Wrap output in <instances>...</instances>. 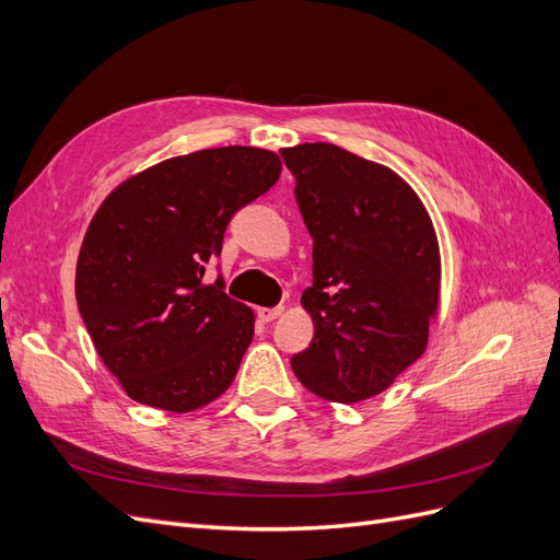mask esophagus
Instances as JSON below:
<instances>
[{"label": "esophagus", "mask_w": 560, "mask_h": 560, "mask_svg": "<svg viewBox=\"0 0 560 560\" xmlns=\"http://www.w3.org/2000/svg\"><path fill=\"white\" fill-rule=\"evenodd\" d=\"M282 315V306H276V308H259L257 311V317L261 319V322H266V325H268V322H273L276 317H280Z\"/></svg>", "instance_id": "34e87169"}]
</instances>
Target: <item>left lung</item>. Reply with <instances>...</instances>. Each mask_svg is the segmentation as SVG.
I'll return each instance as SVG.
<instances>
[{"instance_id":"obj_1","label":"left lung","mask_w":560,"mask_h":560,"mask_svg":"<svg viewBox=\"0 0 560 560\" xmlns=\"http://www.w3.org/2000/svg\"><path fill=\"white\" fill-rule=\"evenodd\" d=\"M280 156L313 238L301 303L315 336L292 369L319 397L369 399L428 346L442 278L430 214L399 175L343 147L306 142Z\"/></svg>"}]
</instances>
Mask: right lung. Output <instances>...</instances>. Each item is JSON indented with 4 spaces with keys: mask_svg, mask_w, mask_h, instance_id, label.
I'll list each match as a JSON object with an SVG mask.
<instances>
[{
    "mask_svg": "<svg viewBox=\"0 0 560 560\" xmlns=\"http://www.w3.org/2000/svg\"><path fill=\"white\" fill-rule=\"evenodd\" d=\"M273 151L219 147L167 159L105 198L77 261V303L130 399L186 413L233 383L254 313L202 282L231 217L280 177Z\"/></svg>",
    "mask_w": 560,
    "mask_h": 560,
    "instance_id": "1",
    "label": "right lung"
}]
</instances>
